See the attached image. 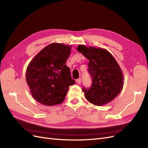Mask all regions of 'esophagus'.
Returning <instances> with one entry per match:
<instances>
[{
	"instance_id": "esophagus-1",
	"label": "esophagus",
	"mask_w": 148,
	"mask_h": 148,
	"mask_svg": "<svg viewBox=\"0 0 148 148\" xmlns=\"http://www.w3.org/2000/svg\"><path fill=\"white\" fill-rule=\"evenodd\" d=\"M81 82H82V79L79 78L77 79V83H78V84H81Z\"/></svg>"
}]
</instances>
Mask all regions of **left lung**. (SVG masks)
I'll return each mask as SVG.
<instances>
[{
  "mask_svg": "<svg viewBox=\"0 0 148 148\" xmlns=\"http://www.w3.org/2000/svg\"><path fill=\"white\" fill-rule=\"evenodd\" d=\"M77 51L89 60L88 72L92 77L91 88H82L85 97L99 106L114 99L123 85L122 71L114 57L102 48L79 45Z\"/></svg>",
  "mask_w": 148,
  "mask_h": 148,
  "instance_id": "left-lung-1",
  "label": "left lung"
}]
</instances>
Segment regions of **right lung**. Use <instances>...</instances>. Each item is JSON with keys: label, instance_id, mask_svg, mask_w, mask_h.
Returning <instances> with one entry per match:
<instances>
[{"label": "right lung", "instance_id": "obj_1", "mask_svg": "<svg viewBox=\"0 0 148 148\" xmlns=\"http://www.w3.org/2000/svg\"><path fill=\"white\" fill-rule=\"evenodd\" d=\"M71 46L52 43L44 47L28 65L26 79L34 99L45 106L59 104L65 99L69 87L75 83L65 65Z\"/></svg>", "mask_w": 148, "mask_h": 148}]
</instances>
